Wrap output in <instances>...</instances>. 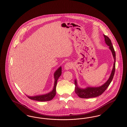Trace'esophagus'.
<instances>
[{
    "label": "esophagus",
    "instance_id": "obj_1",
    "mask_svg": "<svg viewBox=\"0 0 127 127\" xmlns=\"http://www.w3.org/2000/svg\"><path fill=\"white\" fill-rule=\"evenodd\" d=\"M64 67H65V69L66 70H68V69H71V68H72V63H70V62H67V63H66V64H65Z\"/></svg>",
    "mask_w": 127,
    "mask_h": 127
}]
</instances>
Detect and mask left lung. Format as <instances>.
<instances>
[{"mask_svg": "<svg viewBox=\"0 0 127 127\" xmlns=\"http://www.w3.org/2000/svg\"><path fill=\"white\" fill-rule=\"evenodd\" d=\"M105 38V41L106 44L109 47V49L111 50V53L113 55L114 58V64L113 66L110 74V75L109 77V79L107 81L102 85L96 87H88L86 88H81L79 87L77 79L75 80V93L76 94L81 98H91L95 97L101 95L103 93L106 91V90L108 88L109 85L110 84L112 79L113 78L114 73L115 71V62H116V54L114 48L111 43V41L109 39L108 36L103 35Z\"/></svg>", "mask_w": 127, "mask_h": 127, "instance_id": "1", "label": "left lung"}]
</instances>
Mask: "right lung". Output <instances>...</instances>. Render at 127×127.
Segmentation results:
<instances>
[{
    "label": "right lung",
    "mask_w": 127,
    "mask_h": 127,
    "mask_svg": "<svg viewBox=\"0 0 127 127\" xmlns=\"http://www.w3.org/2000/svg\"><path fill=\"white\" fill-rule=\"evenodd\" d=\"M61 66H60L55 72L54 73V84L53 89L51 91L43 95H38L36 96H27L29 98L32 100H34L38 101H48L52 100L53 97L55 96L56 93V86L57 84V81L60 77L61 76L62 73Z\"/></svg>",
    "instance_id": "obj_1"
}]
</instances>
